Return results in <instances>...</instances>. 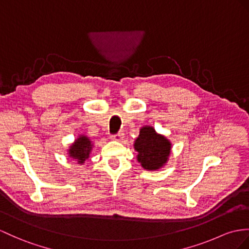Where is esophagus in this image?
Instances as JSON below:
<instances>
[{"label":"esophagus","instance_id":"esophagus-1","mask_svg":"<svg viewBox=\"0 0 249 249\" xmlns=\"http://www.w3.org/2000/svg\"><path fill=\"white\" fill-rule=\"evenodd\" d=\"M124 133H121V132H119V133H117V134L111 136V138L113 139V141H116V142H121L124 139Z\"/></svg>","mask_w":249,"mask_h":249}]
</instances>
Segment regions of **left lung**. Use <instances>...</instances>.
<instances>
[{
	"label": "left lung",
	"mask_w": 249,
	"mask_h": 249,
	"mask_svg": "<svg viewBox=\"0 0 249 249\" xmlns=\"http://www.w3.org/2000/svg\"><path fill=\"white\" fill-rule=\"evenodd\" d=\"M137 160L145 170H159L166 165L171 152V142L163 135L156 133L153 126L144 125L139 131L134 142Z\"/></svg>",
	"instance_id": "1"
}]
</instances>
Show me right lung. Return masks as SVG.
<instances>
[{
  "mask_svg": "<svg viewBox=\"0 0 249 249\" xmlns=\"http://www.w3.org/2000/svg\"><path fill=\"white\" fill-rule=\"evenodd\" d=\"M92 148L93 142H90V139L88 136L80 135L70 147L69 155L71 159L77 160V161L82 165L89 157Z\"/></svg>",
  "mask_w": 249,
  "mask_h": 249,
  "instance_id": "right-lung-1",
  "label": "right lung"
}]
</instances>
